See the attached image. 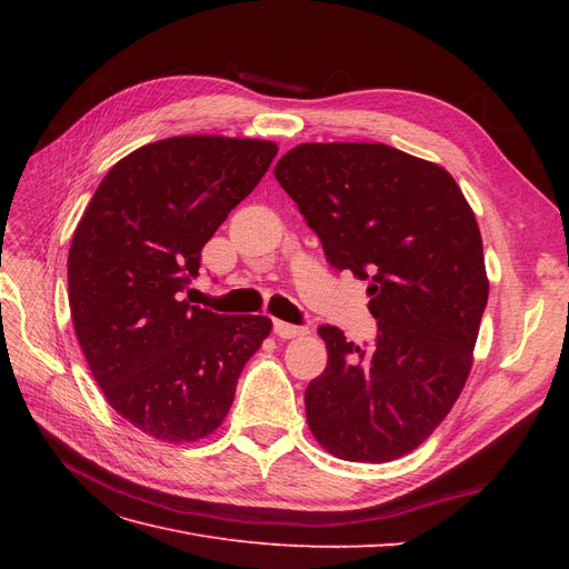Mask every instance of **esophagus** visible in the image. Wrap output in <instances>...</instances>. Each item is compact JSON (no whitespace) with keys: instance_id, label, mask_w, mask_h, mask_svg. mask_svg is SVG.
I'll list each match as a JSON object with an SVG mask.
<instances>
[{"instance_id":"obj_1","label":"esophagus","mask_w":569,"mask_h":569,"mask_svg":"<svg viewBox=\"0 0 569 569\" xmlns=\"http://www.w3.org/2000/svg\"><path fill=\"white\" fill-rule=\"evenodd\" d=\"M272 330H274V335H278L280 339H295V337L306 335V327H301V325H289V322H284V320H274V322H272Z\"/></svg>"}]
</instances>
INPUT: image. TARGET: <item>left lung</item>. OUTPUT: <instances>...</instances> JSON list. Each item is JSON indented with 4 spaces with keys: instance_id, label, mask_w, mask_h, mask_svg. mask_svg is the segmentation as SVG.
<instances>
[{
    "instance_id": "8db88e82",
    "label": "left lung",
    "mask_w": 569,
    "mask_h": 569,
    "mask_svg": "<svg viewBox=\"0 0 569 569\" xmlns=\"http://www.w3.org/2000/svg\"><path fill=\"white\" fill-rule=\"evenodd\" d=\"M337 270L370 280V349L322 325L327 368L306 389L322 449L389 462L435 432L458 401L489 280L481 234L451 173L389 144H299L274 166Z\"/></svg>"
}]
</instances>
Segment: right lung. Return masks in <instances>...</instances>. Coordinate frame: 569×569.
<instances>
[{"label": "right lung", "instance_id": "1", "mask_svg": "<svg viewBox=\"0 0 569 569\" xmlns=\"http://www.w3.org/2000/svg\"><path fill=\"white\" fill-rule=\"evenodd\" d=\"M274 153V142L220 134L144 144L109 170L73 232L68 303L80 349L111 408L153 439L216 432L272 330L266 316H218L182 291Z\"/></svg>", "mask_w": 569, "mask_h": 569}]
</instances>
